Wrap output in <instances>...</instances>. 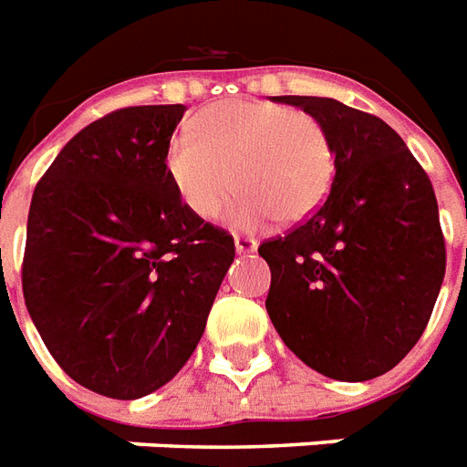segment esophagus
Masks as SVG:
<instances>
[{
    "label": "esophagus",
    "instance_id": "esophagus-1",
    "mask_svg": "<svg viewBox=\"0 0 467 467\" xmlns=\"http://www.w3.org/2000/svg\"><path fill=\"white\" fill-rule=\"evenodd\" d=\"M234 249H237L240 254H249V252L257 249V240L249 237V234H234Z\"/></svg>",
    "mask_w": 467,
    "mask_h": 467
}]
</instances>
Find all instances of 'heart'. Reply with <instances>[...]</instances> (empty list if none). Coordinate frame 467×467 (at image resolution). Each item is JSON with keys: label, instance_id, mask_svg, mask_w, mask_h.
Listing matches in <instances>:
<instances>
[{"label": "heart", "instance_id": "1", "mask_svg": "<svg viewBox=\"0 0 467 467\" xmlns=\"http://www.w3.org/2000/svg\"><path fill=\"white\" fill-rule=\"evenodd\" d=\"M166 169L195 215L213 218L237 186L227 220L259 227L313 215L333 186L336 151L316 117L266 99H223L171 141Z\"/></svg>", "mask_w": 467, "mask_h": 467}]
</instances>
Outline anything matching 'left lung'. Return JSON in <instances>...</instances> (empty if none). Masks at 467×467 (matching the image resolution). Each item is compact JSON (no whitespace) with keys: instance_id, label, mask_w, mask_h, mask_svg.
Here are the masks:
<instances>
[{"instance_id":"obj_1","label":"left lung","mask_w":467,"mask_h":467,"mask_svg":"<svg viewBox=\"0 0 467 467\" xmlns=\"http://www.w3.org/2000/svg\"><path fill=\"white\" fill-rule=\"evenodd\" d=\"M274 99L323 124L336 178L311 218L259 244L272 269L266 311L308 368L365 382L400 365L431 318L446 274L436 193L379 117L330 98Z\"/></svg>"}]
</instances>
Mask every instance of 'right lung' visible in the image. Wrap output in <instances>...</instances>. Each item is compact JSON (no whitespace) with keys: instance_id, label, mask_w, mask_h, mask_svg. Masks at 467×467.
<instances>
[{"instance_id":"right-lung-1","label":"right lung","mask_w":467,"mask_h":467,"mask_svg":"<svg viewBox=\"0 0 467 467\" xmlns=\"http://www.w3.org/2000/svg\"><path fill=\"white\" fill-rule=\"evenodd\" d=\"M183 105L115 109L60 149L28 208L21 286L67 377L139 400L193 355L234 240L181 201L166 151Z\"/></svg>"}]
</instances>
